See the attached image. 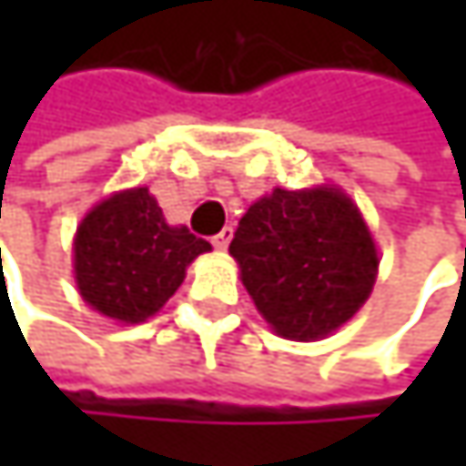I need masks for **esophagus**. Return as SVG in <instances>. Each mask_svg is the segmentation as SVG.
<instances>
[{
	"label": "esophagus",
	"instance_id": "esophagus-1",
	"mask_svg": "<svg viewBox=\"0 0 466 466\" xmlns=\"http://www.w3.org/2000/svg\"><path fill=\"white\" fill-rule=\"evenodd\" d=\"M229 242H232V227L221 229V232L213 237V245H216L218 250H227V248H229Z\"/></svg>",
	"mask_w": 466,
	"mask_h": 466
}]
</instances>
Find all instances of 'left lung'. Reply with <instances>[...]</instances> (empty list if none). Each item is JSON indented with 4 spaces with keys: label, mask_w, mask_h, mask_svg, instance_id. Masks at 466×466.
Here are the masks:
<instances>
[{
    "label": "left lung",
    "mask_w": 466,
    "mask_h": 466,
    "mask_svg": "<svg viewBox=\"0 0 466 466\" xmlns=\"http://www.w3.org/2000/svg\"><path fill=\"white\" fill-rule=\"evenodd\" d=\"M229 253L258 313L289 339H319L367 302L375 242L337 188H275L242 216Z\"/></svg>",
    "instance_id": "obj_1"
}]
</instances>
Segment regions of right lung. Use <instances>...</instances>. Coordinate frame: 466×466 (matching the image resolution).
<instances>
[{
	"label": "right lung",
	"mask_w": 466,
	"mask_h": 466,
	"mask_svg": "<svg viewBox=\"0 0 466 466\" xmlns=\"http://www.w3.org/2000/svg\"><path fill=\"white\" fill-rule=\"evenodd\" d=\"M208 250V239L164 221L147 188H129L83 218L75 237V278L94 310L137 324L177 291L186 267Z\"/></svg>",
	"instance_id": "1"
}]
</instances>
